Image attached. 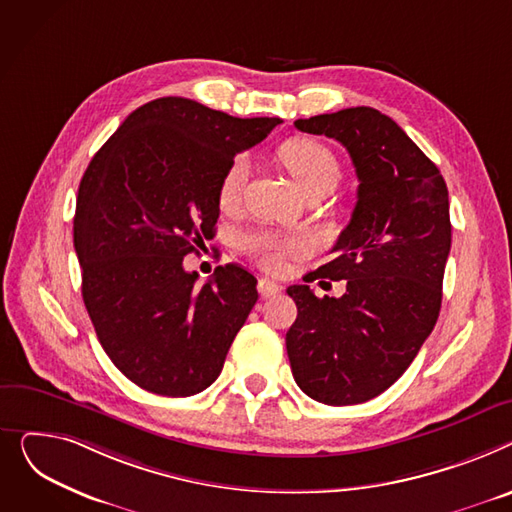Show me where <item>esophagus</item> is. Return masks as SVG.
<instances>
[{
  "label": "esophagus",
  "instance_id": "1",
  "mask_svg": "<svg viewBox=\"0 0 512 512\" xmlns=\"http://www.w3.org/2000/svg\"><path fill=\"white\" fill-rule=\"evenodd\" d=\"M258 291H260L262 297H273V295H277L281 291V285L264 277V279L258 281Z\"/></svg>",
  "mask_w": 512,
  "mask_h": 512
}]
</instances>
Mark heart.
Here are the masks:
<instances>
[{"instance_id":"b5f03b06","label":"heart","mask_w":512,"mask_h":512,"mask_svg":"<svg viewBox=\"0 0 512 512\" xmlns=\"http://www.w3.org/2000/svg\"><path fill=\"white\" fill-rule=\"evenodd\" d=\"M283 165L295 179L304 194L320 184H337L339 163L333 150L316 140H291L283 144L279 153ZM252 163L248 155H237L225 169L219 186V200L223 206H231L242 196ZM242 248L264 268L279 270L289 256H297L306 250L302 237H283L273 231H250L242 237Z\"/></svg>"}]
</instances>
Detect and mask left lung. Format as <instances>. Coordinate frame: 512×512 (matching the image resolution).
Listing matches in <instances>:
<instances>
[{"mask_svg":"<svg viewBox=\"0 0 512 512\" xmlns=\"http://www.w3.org/2000/svg\"><path fill=\"white\" fill-rule=\"evenodd\" d=\"M295 128L341 142L359 186L335 258L310 275L347 281V291L320 299L308 285L287 289L297 306L285 337L291 372L318 403H366L403 376L438 320L448 190L438 167L378 109L314 115Z\"/></svg>","mask_w":512,"mask_h":512,"instance_id":"1","label":"left lung"}]
</instances>
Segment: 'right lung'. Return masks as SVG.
Segmentation results:
<instances>
[{"label":"right lung","mask_w":512,"mask_h":512,"mask_svg":"<svg viewBox=\"0 0 512 512\" xmlns=\"http://www.w3.org/2000/svg\"><path fill=\"white\" fill-rule=\"evenodd\" d=\"M279 117H233L163 97L136 111L90 161L76 200L82 299L115 368L148 393L190 397L213 384L252 312L256 279L184 270L219 219L221 177Z\"/></svg>","instance_id":"obj_1"}]
</instances>
